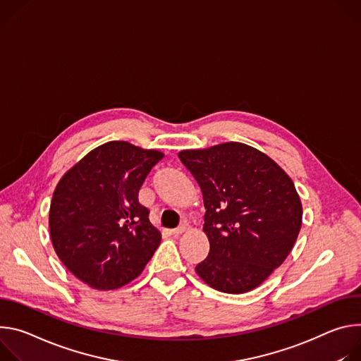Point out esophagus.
Returning a JSON list of instances; mask_svg holds the SVG:
<instances>
[{"mask_svg":"<svg viewBox=\"0 0 361 361\" xmlns=\"http://www.w3.org/2000/svg\"><path fill=\"white\" fill-rule=\"evenodd\" d=\"M188 229V224H182V225H179L178 228H175V229H172V233L175 235V236H178V235H180V233H183L185 231Z\"/></svg>","mask_w":361,"mask_h":361,"instance_id":"34e87169","label":"esophagus"}]
</instances>
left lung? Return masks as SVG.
Returning a JSON list of instances; mask_svg holds the SVG:
<instances>
[{"label":"left lung","instance_id":"left-lung-1","mask_svg":"<svg viewBox=\"0 0 361 361\" xmlns=\"http://www.w3.org/2000/svg\"><path fill=\"white\" fill-rule=\"evenodd\" d=\"M180 162L202 190L208 257L196 272L212 288H257L291 252L302 222L290 176L262 152L238 142L182 150Z\"/></svg>","mask_w":361,"mask_h":361}]
</instances>
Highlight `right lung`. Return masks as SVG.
Masks as SVG:
<instances>
[{"instance_id":"obj_1","label":"right lung","mask_w":361,"mask_h":361,"mask_svg":"<svg viewBox=\"0 0 361 361\" xmlns=\"http://www.w3.org/2000/svg\"><path fill=\"white\" fill-rule=\"evenodd\" d=\"M164 159L128 142L87 153L59 182L50 207V235L67 269L96 290H116L140 275L160 232L137 193Z\"/></svg>"}]
</instances>
